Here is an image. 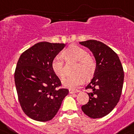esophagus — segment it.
<instances>
[{
    "label": "esophagus",
    "instance_id": "esophagus-1",
    "mask_svg": "<svg viewBox=\"0 0 134 134\" xmlns=\"http://www.w3.org/2000/svg\"><path fill=\"white\" fill-rule=\"evenodd\" d=\"M69 94H74V93H77L79 92V90H72V89H69Z\"/></svg>",
    "mask_w": 134,
    "mask_h": 134
}]
</instances>
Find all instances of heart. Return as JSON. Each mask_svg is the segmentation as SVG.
Returning a JSON list of instances; mask_svg holds the SVG:
<instances>
[{"label": "heart", "instance_id": "heart-1", "mask_svg": "<svg viewBox=\"0 0 134 134\" xmlns=\"http://www.w3.org/2000/svg\"><path fill=\"white\" fill-rule=\"evenodd\" d=\"M63 54L64 56L62 54L55 55L51 63L53 71L59 78H63L65 75L64 56L67 60L73 59L77 61L74 69L75 74L68 75L63 81L65 86L76 88L83 84L85 79L91 78L94 75L96 69V62L84 48L77 45H71L65 51Z\"/></svg>", "mask_w": 134, "mask_h": 134}]
</instances>
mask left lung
<instances>
[{"instance_id": "8db88e82", "label": "left lung", "mask_w": 134, "mask_h": 134, "mask_svg": "<svg viewBox=\"0 0 134 134\" xmlns=\"http://www.w3.org/2000/svg\"><path fill=\"white\" fill-rule=\"evenodd\" d=\"M88 48L96 59V69L91 81L86 89L89 101L81 107L86 115L92 119L107 115L120 99L123 88L124 72L117 53L101 42L90 40L80 42Z\"/></svg>"}]
</instances>
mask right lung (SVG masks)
Returning a JSON list of instances; mask_svg holds the SVG:
<instances>
[{"mask_svg":"<svg viewBox=\"0 0 134 134\" xmlns=\"http://www.w3.org/2000/svg\"><path fill=\"white\" fill-rule=\"evenodd\" d=\"M65 44L38 42L21 54L15 71L18 99L26 115L38 121L51 120L69 93L60 88L61 82L51 63Z\"/></svg>","mask_w":134,"mask_h":134,"instance_id":"1","label":"right lung"}]
</instances>
